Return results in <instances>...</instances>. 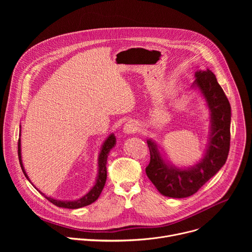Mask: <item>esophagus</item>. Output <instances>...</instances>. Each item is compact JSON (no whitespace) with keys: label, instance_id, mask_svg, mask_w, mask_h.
<instances>
[{"label":"esophagus","instance_id":"1","mask_svg":"<svg viewBox=\"0 0 252 252\" xmlns=\"http://www.w3.org/2000/svg\"><path fill=\"white\" fill-rule=\"evenodd\" d=\"M139 128H138V126L136 123L134 122H127L125 126H124V132L126 134H130V133H133L135 131H137Z\"/></svg>","mask_w":252,"mask_h":252}]
</instances>
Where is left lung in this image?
Listing matches in <instances>:
<instances>
[{
    "mask_svg": "<svg viewBox=\"0 0 252 252\" xmlns=\"http://www.w3.org/2000/svg\"><path fill=\"white\" fill-rule=\"evenodd\" d=\"M191 89L205 100L209 111V132L202 158L189 166H177L165 158L155 139L147 140L151 161L147 175L157 189L164 196L184 198L194 194L224 165L230 145L231 107L209 68L196 69Z\"/></svg>",
    "mask_w": 252,
    "mask_h": 252,
    "instance_id": "obj_1",
    "label": "left lung"
}]
</instances>
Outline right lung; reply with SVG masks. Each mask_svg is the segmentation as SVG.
<instances>
[{
    "label": "right lung",
    "instance_id": "add662e5",
    "mask_svg": "<svg viewBox=\"0 0 252 252\" xmlns=\"http://www.w3.org/2000/svg\"><path fill=\"white\" fill-rule=\"evenodd\" d=\"M117 143V138L115 136V134L112 132L107 137L103 140L99 154H98V158H97V173H96V177H95V182L93 186V188L82 197L75 199V200H62V199H56L53 198L51 196H47L45 193H43L41 190H39L37 188H35L32 182L31 179L29 178L24 164H23V160H22V150H21V126H20V138H19V142H18V155H19V161L21 164V168L25 174V176L27 177L28 181L32 185V187L37 189L42 195H44L49 201H51L53 204L59 206V207H63V208H68V209H77V208H81L87 205L92 204L93 202H94L98 196L100 195V192L104 187L105 181H106V161H107V158H109L110 152L115 148Z\"/></svg>",
    "mask_w": 252,
    "mask_h": 252
}]
</instances>
